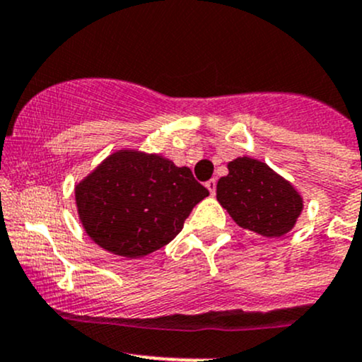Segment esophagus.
<instances>
[{
	"instance_id": "1",
	"label": "esophagus",
	"mask_w": 362,
	"mask_h": 362,
	"mask_svg": "<svg viewBox=\"0 0 362 362\" xmlns=\"http://www.w3.org/2000/svg\"><path fill=\"white\" fill-rule=\"evenodd\" d=\"M206 187H208L209 194H211V196H214V192H216V178H211V180L206 182Z\"/></svg>"
}]
</instances>
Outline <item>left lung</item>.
I'll use <instances>...</instances> for the list:
<instances>
[{
	"mask_svg": "<svg viewBox=\"0 0 362 362\" xmlns=\"http://www.w3.org/2000/svg\"><path fill=\"white\" fill-rule=\"evenodd\" d=\"M216 197L242 228L264 237L285 235L303 211V199L264 163L237 158L216 185Z\"/></svg>",
	"mask_w": 362,
	"mask_h": 362,
	"instance_id": "1",
	"label": "left lung"
}]
</instances>
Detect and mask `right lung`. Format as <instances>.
Wrapping results in <instances>:
<instances>
[{
  "label": "right lung",
  "mask_w": 362,
  "mask_h": 362,
  "mask_svg": "<svg viewBox=\"0 0 362 362\" xmlns=\"http://www.w3.org/2000/svg\"><path fill=\"white\" fill-rule=\"evenodd\" d=\"M209 196L187 166L158 154H111L75 187L87 235L106 251L142 257L184 228L194 206Z\"/></svg>",
  "instance_id": "1"
}]
</instances>
